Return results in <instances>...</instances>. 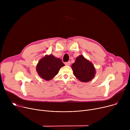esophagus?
Masks as SVG:
<instances>
[{"instance_id": "obj_1", "label": "esophagus", "mask_w": 130, "mask_h": 130, "mask_svg": "<svg viewBox=\"0 0 130 130\" xmlns=\"http://www.w3.org/2000/svg\"><path fill=\"white\" fill-rule=\"evenodd\" d=\"M65 64L67 66H70L71 65V62H70V61H68V62L65 63Z\"/></svg>"}]
</instances>
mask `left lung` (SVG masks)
Masks as SVG:
<instances>
[{
  "label": "left lung",
  "instance_id": "left-lung-1",
  "mask_svg": "<svg viewBox=\"0 0 130 130\" xmlns=\"http://www.w3.org/2000/svg\"><path fill=\"white\" fill-rule=\"evenodd\" d=\"M74 76L82 82H90L95 76L96 71L94 65L82 55L76 57L75 61L72 65Z\"/></svg>",
  "mask_w": 130,
  "mask_h": 130
}]
</instances>
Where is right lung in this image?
<instances>
[{"instance_id":"right-lung-1","label":"right lung","mask_w":130,"mask_h":130,"mask_svg":"<svg viewBox=\"0 0 130 130\" xmlns=\"http://www.w3.org/2000/svg\"><path fill=\"white\" fill-rule=\"evenodd\" d=\"M64 64L59 58L52 54L46 55L41 58L36 65V71L38 75L44 79L50 80L55 76Z\"/></svg>"}]
</instances>
